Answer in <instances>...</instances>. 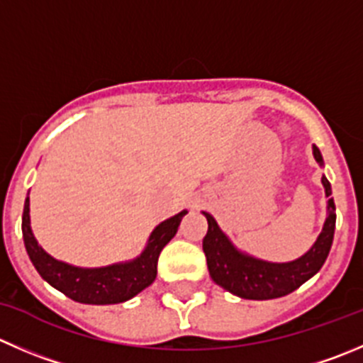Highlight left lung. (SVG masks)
I'll return each instance as SVG.
<instances>
[{
    "label": "left lung",
    "mask_w": 363,
    "mask_h": 363,
    "mask_svg": "<svg viewBox=\"0 0 363 363\" xmlns=\"http://www.w3.org/2000/svg\"><path fill=\"white\" fill-rule=\"evenodd\" d=\"M314 157L323 164V156L318 147H314ZM326 196L330 199L332 188L328 179L323 177ZM335 203L328 200V218L325 221L323 232L311 250L300 259L286 264L264 262L253 257L239 253L227 235L220 230L218 223L211 214L203 213L207 218V234L202 241L203 253L207 259L209 275L218 286L227 289L245 300H273L286 296L296 291L301 284L318 273L328 257L335 232Z\"/></svg>",
    "instance_id": "8db88e82"
}]
</instances>
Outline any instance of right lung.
<instances>
[{
	"mask_svg": "<svg viewBox=\"0 0 363 363\" xmlns=\"http://www.w3.org/2000/svg\"><path fill=\"white\" fill-rule=\"evenodd\" d=\"M188 211L175 214L154 228L145 252L133 262L115 264L97 269H83L58 262L38 246L30 228V196L23 211V238L26 252L42 279L70 300L88 305H113L131 300L156 280L157 259L161 250L177 232L182 216Z\"/></svg>",
	"mask_w": 363,
	"mask_h": 363,
	"instance_id": "add662e5",
	"label": "right lung"
}]
</instances>
